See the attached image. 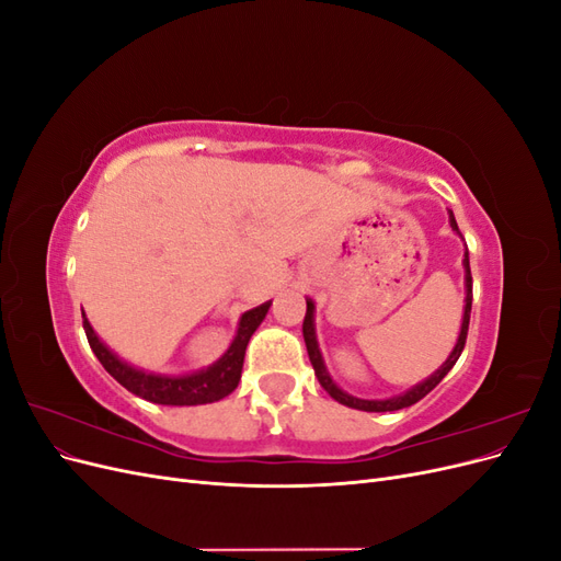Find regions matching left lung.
I'll return each instance as SVG.
<instances>
[{
  "label": "left lung",
  "mask_w": 561,
  "mask_h": 561,
  "mask_svg": "<svg viewBox=\"0 0 561 561\" xmlns=\"http://www.w3.org/2000/svg\"><path fill=\"white\" fill-rule=\"evenodd\" d=\"M449 225L456 233H461L456 227V219H454V213L449 210ZM463 266H466V311H463V322H461V332H458V342L451 351L449 358L445 360V365L439 367L435 375H431L426 381L416 383L414 388L407 390V393L398 396V398H388V400H360V398H353L348 393H344L342 388H339L330 371L325 367V363H322V353L318 348V339H316V328H313V301L307 299V316H304V325H301V332H304V342H307V351H309V360L313 365V371L316 377L320 381V386L328 390V393L336 400L342 402L346 407H353V410H363V412H396V410H404V407H412L416 404L421 398H426L431 390L443 381L447 377V371L456 365L458 355H461L463 346H466V336H468V325H470V309H472V276H470V262H468V248H466V254H463Z\"/></svg>",
  "instance_id": "8db88e82"
}]
</instances>
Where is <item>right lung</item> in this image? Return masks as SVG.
<instances>
[{
	"mask_svg": "<svg viewBox=\"0 0 561 561\" xmlns=\"http://www.w3.org/2000/svg\"><path fill=\"white\" fill-rule=\"evenodd\" d=\"M268 307L271 301L262 304L257 309L245 311L239 322V332H236L233 342L222 358H219L215 365H210L208 369H201V371H194V375H184V377L151 375V371L130 367L122 358H116V355L100 342L87 316H83V330H87V339L95 353V358L103 363V367L110 371V375L126 390H130V393L157 404H178V407L208 404V402L227 398L231 390L239 386L248 342L252 332L260 328V322L264 320Z\"/></svg>",
	"mask_w": 561,
	"mask_h": 561,
	"instance_id": "1",
	"label": "right lung"
}]
</instances>
